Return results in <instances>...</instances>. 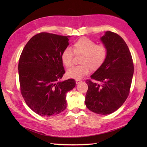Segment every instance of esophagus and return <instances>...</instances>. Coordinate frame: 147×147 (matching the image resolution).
<instances>
[{
  "label": "esophagus",
  "mask_w": 147,
  "mask_h": 147,
  "mask_svg": "<svg viewBox=\"0 0 147 147\" xmlns=\"http://www.w3.org/2000/svg\"><path fill=\"white\" fill-rule=\"evenodd\" d=\"M81 82L82 80H76V84H79Z\"/></svg>",
  "instance_id": "1"
}]
</instances>
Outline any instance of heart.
<instances>
[{
	"label": "heart",
	"instance_id": "b5f03b06",
	"mask_svg": "<svg viewBox=\"0 0 147 147\" xmlns=\"http://www.w3.org/2000/svg\"><path fill=\"white\" fill-rule=\"evenodd\" d=\"M72 50L76 56H81L82 65L73 67L67 71V76L80 80L90 72L100 68L108 56V49L103 44H96L92 40L82 37L72 43ZM70 48H67L61 54V61L67 68L74 63V55Z\"/></svg>",
	"mask_w": 147,
	"mask_h": 147
}]
</instances>
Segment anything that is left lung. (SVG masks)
Listing matches in <instances>:
<instances>
[{
  "label": "left lung",
  "instance_id": "left-lung-1",
  "mask_svg": "<svg viewBox=\"0 0 147 147\" xmlns=\"http://www.w3.org/2000/svg\"><path fill=\"white\" fill-rule=\"evenodd\" d=\"M101 40L108 49L104 64L86 80L85 104L91 112L110 114L121 107L129 94L134 64L126 42L116 33L107 31Z\"/></svg>",
  "mask_w": 147,
  "mask_h": 147
}]
</instances>
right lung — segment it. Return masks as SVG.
<instances>
[{
    "label": "right lung",
    "instance_id": "right-lung-1",
    "mask_svg": "<svg viewBox=\"0 0 147 147\" xmlns=\"http://www.w3.org/2000/svg\"><path fill=\"white\" fill-rule=\"evenodd\" d=\"M67 36L48 32L35 35L26 43L18 63L21 95L35 113L51 117L64 111L66 93L75 80L60 82L65 74L61 54L69 45Z\"/></svg>",
    "mask_w": 147,
    "mask_h": 147
}]
</instances>
